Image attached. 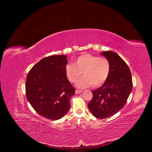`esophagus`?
Wrapping results in <instances>:
<instances>
[{
  "mask_svg": "<svg viewBox=\"0 0 152 152\" xmlns=\"http://www.w3.org/2000/svg\"><path fill=\"white\" fill-rule=\"evenodd\" d=\"M82 92V91H81V90H76L75 91V94H80Z\"/></svg>",
  "mask_w": 152,
  "mask_h": 152,
  "instance_id": "34e87169",
  "label": "esophagus"
}]
</instances>
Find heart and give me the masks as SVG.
<instances>
[{"label": "heart", "instance_id": "heart-1", "mask_svg": "<svg viewBox=\"0 0 152 152\" xmlns=\"http://www.w3.org/2000/svg\"><path fill=\"white\" fill-rule=\"evenodd\" d=\"M111 72V63L106 58L99 57L90 53H84L74 61L73 64H67L65 68L66 76L69 82L77 83L79 88H85L90 86L94 88L102 86L107 79Z\"/></svg>", "mask_w": 152, "mask_h": 152}]
</instances>
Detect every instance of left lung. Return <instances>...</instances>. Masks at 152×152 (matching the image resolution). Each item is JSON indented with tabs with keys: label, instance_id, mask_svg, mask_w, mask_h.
Here are the masks:
<instances>
[{
	"label": "left lung",
	"instance_id": "obj_1",
	"mask_svg": "<svg viewBox=\"0 0 152 152\" xmlns=\"http://www.w3.org/2000/svg\"><path fill=\"white\" fill-rule=\"evenodd\" d=\"M101 55L111 63L110 74L102 86L93 91V96L88 106L94 117L105 118L124 106L132 90L133 83L128 66L119 55L112 51L103 52Z\"/></svg>",
	"mask_w": 152,
	"mask_h": 152
}]
</instances>
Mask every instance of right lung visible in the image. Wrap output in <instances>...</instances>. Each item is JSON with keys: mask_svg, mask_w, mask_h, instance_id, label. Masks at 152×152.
I'll list each match as a JSON object with an SVG mask.
<instances>
[{"mask_svg": "<svg viewBox=\"0 0 152 152\" xmlns=\"http://www.w3.org/2000/svg\"><path fill=\"white\" fill-rule=\"evenodd\" d=\"M67 56L53 55L40 60L30 70L26 80V96L34 110L49 120L61 118L70 107L75 89L67 79Z\"/></svg>", "mask_w": 152, "mask_h": 152, "instance_id": "right-lung-1", "label": "right lung"}]
</instances>
